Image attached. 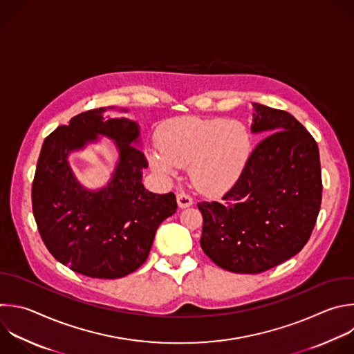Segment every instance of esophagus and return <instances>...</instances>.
Returning a JSON list of instances; mask_svg holds the SVG:
<instances>
[{
    "mask_svg": "<svg viewBox=\"0 0 354 354\" xmlns=\"http://www.w3.org/2000/svg\"><path fill=\"white\" fill-rule=\"evenodd\" d=\"M176 200H178L179 208H187V207H190L193 204V198L189 194L183 193V192H179L176 194Z\"/></svg>",
    "mask_w": 354,
    "mask_h": 354,
    "instance_id": "obj_1",
    "label": "esophagus"
}]
</instances>
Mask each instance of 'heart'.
<instances>
[{
	"label": "heart",
	"instance_id": "b5f03b06",
	"mask_svg": "<svg viewBox=\"0 0 354 354\" xmlns=\"http://www.w3.org/2000/svg\"><path fill=\"white\" fill-rule=\"evenodd\" d=\"M157 150L147 153L151 169L172 178L189 165L194 187L204 194H222L241 178L250 156V135L233 120L183 116L165 124L157 135Z\"/></svg>",
	"mask_w": 354,
	"mask_h": 354
}]
</instances>
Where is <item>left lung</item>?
<instances>
[{
  "label": "left lung",
  "instance_id": "1",
  "mask_svg": "<svg viewBox=\"0 0 354 354\" xmlns=\"http://www.w3.org/2000/svg\"><path fill=\"white\" fill-rule=\"evenodd\" d=\"M253 133L264 139L222 201H203V252L221 268L260 274L296 256L321 207L319 151L286 111L253 102Z\"/></svg>",
  "mask_w": 354,
  "mask_h": 354
}]
</instances>
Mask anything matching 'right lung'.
<instances>
[{
    "mask_svg": "<svg viewBox=\"0 0 354 354\" xmlns=\"http://www.w3.org/2000/svg\"><path fill=\"white\" fill-rule=\"evenodd\" d=\"M108 109L115 106L82 112L46 138L32 187L33 215L48 252L72 271L100 279L136 271L149 257L157 227L178 208L172 192L151 193L142 183L147 161L135 147L139 125L104 118ZM98 136L114 140L118 161L110 182L91 191L77 180L67 158Z\"/></svg>",
    "mask_w": 354,
    "mask_h": 354,
    "instance_id": "1",
    "label": "right lung"
}]
</instances>
